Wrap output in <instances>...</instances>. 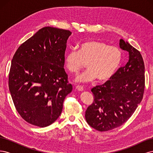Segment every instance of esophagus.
Masks as SVG:
<instances>
[{
    "mask_svg": "<svg viewBox=\"0 0 153 153\" xmlns=\"http://www.w3.org/2000/svg\"><path fill=\"white\" fill-rule=\"evenodd\" d=\"M76 89L78 91H83L84 89V87H83L82 86H80V85H77L76 86Z\"/></svg>",
    "mask_w": 153,
    "mask_h": 153,
    "instance_id": "esophagus-1",
    "label": "esophagus"
}]
</instances>
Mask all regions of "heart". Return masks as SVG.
<instances>
[{
    "label": "heart",
    "instance_id": "obj_1",
    "mask_svg": "<svg viewBox=\"0 0 153 153\" xmlns=\"http://www.w3.org/2000/svg\"><path fill=\"white\" fill-rule=\"evenodd\" d=\"M123 58L121 50L102 41H88L80 45L78 51L71 50L65 55L64 64L68 70L76 73L87 64V70L76 78L78 83L95 80L105 81L117 71Z\"/></svg>",
    "mask_w": 153,
    "mask_h": 153
}]
</instances>
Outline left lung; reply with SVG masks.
I'll return each mask as SVG.
<instances>
[{"label": "left lung", "instance_id": "1", "mask_svg": "<svg viewBox=\"0 0 153 153\" xmlns=\"http://www.w3.org/2000/svg\"><path fill=\"white\" fill-rule=\"evenodd\" d=\"M119 46L128 52V62L105 84L92 88L94 101L85 111L87 123L100 131L111 130L126 123L143 98L145 66L142 55L122 39Z\"/></svg>", "mask_w": 153, "mask_h": 153}]
</instances>
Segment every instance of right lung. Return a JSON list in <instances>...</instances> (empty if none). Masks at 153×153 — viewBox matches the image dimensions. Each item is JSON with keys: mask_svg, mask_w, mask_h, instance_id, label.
Here are the masks:
<instances>
[{"mask_svg": "<svg viewBox=\"0 0 153 153\" xmlns=\"http://www.w3.org/2000/svg\"><path fill=\"white\" fill-rule=\"evenodd\" d=\"M71 32L45 27L22 43L13 57L9 89L17 112L34 126L46 127L61 115L72 91L64 70V54Z\"/></svg>", "mask_w": 153, "mask_h": 153, "instance_id": "right-lung-1", "label": "right lung"}]
</instances>
